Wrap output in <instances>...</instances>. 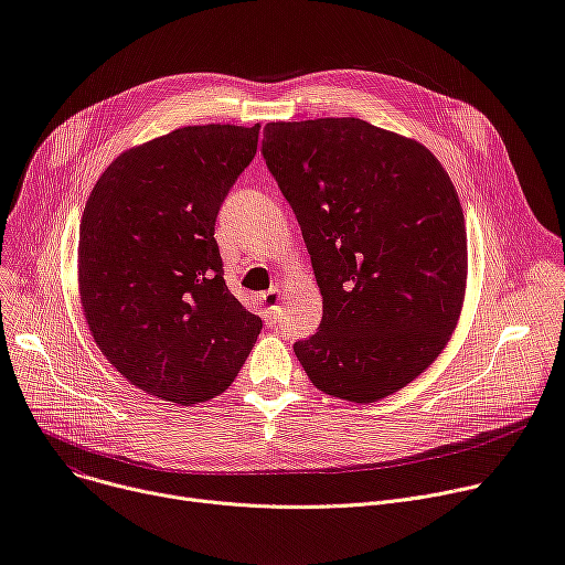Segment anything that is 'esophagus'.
<instances>
[{
  "label": "esophagus",
  "mask_w": 565,
  "mask_h": 565,
  "mask_svg": "<svg viewBox=\"0 0 565 565\" xmlns=\"http://www.w3.org/2000/svg\"><path fill=\"white\" fill-rule=\"evenodd\" d=\"M262 301H264V316H266V320L270 322V324H277L279 322V318H281V306H279V301H281V288H270L268 292H264L262 295Z\"/></svg>",
  "instance_id": "1"
}]
</instances>
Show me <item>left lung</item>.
I'll return each mask as SVG.
<instances>
[{
	"label": "left lung",
	"instance_id": "8db88e82",
	"mask_svg": "<svg viewBox=\"0 0 565 565\" xmlns=\"http://www.w3.org/2000/svg\"><path fill=\"white\" fill-rule=\"evenodd\" d=\"M264 160L301 227L322 322L295 355L331 396L372 403L446 347L467 288V230L433 152L363 119L277 121Z\"/></svg>",
	"mask_w": 565,
	"mask_h": 565
}]
</instances>
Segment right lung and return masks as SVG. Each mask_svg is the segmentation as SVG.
Wrapping results in <instances>:
<instances>
[{
  "instance_id": "1",
  "label": "right lung",
  "mask_w": 565,
  "mask_h": 565,
  "mask_svg": "<svg viewBox=\"0 0 565 565\" xmlns=\"http://www.w3.org/2000/svg\"><path fill=\"white\" fill-rule=\"evenodd\" d=\"M259 128H178L121 152L87 198L83 313L110 365L152 396L182 405L214 398L262 333V318L227 290L214 238Z\"/></svg>"
}]
</instances>
